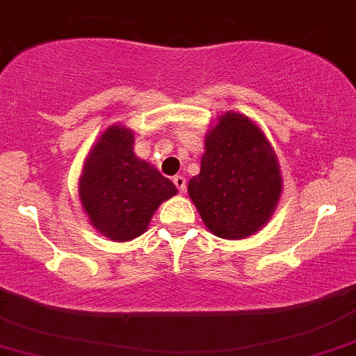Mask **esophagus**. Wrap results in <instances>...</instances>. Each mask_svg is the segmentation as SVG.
Masks as SVG:
<instances>
[{
  "instance_id": "esophagus-1",
  "label": "esophagus",
  "mask_w": 356,
  "mask_h": 356,
  "mask_svg": "<svg viewBox=\"0 0 356 356\" xmlns=\"http://www.w3.org/2000/svg\"><path fill=\"white\" fill-rule=\"evenodd\" d=\"M174 184H175V188H177L181 193L186 191V179L182 177V175H175Z\"/></svg>"
}]
</instances>
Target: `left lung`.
I'll list each match as a JSON object with an SVG mask.
<instances>
[{"label": "left lung", "mask_w": 356, "mask_h": 356, "mask_svg": "<svg viewBox=\"0 0 356 356\" xmlns=\"http://www.w3.org/2000/svg\"><path fill=\"white\" fill-rule=\"evenodd\" d=\"M204 136L200 174L189 198L213 236L246 239L267 225L282 193L274 146L246 115L225 111Z\"/></svg>", "instance_id": "8db88e82"}]
</instances>
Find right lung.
Wrapping results in <instances>:
<instances>
[{"mask_svg": "<svg viewBox=\"0 0 356 356\" xmlns=\"http://www.w3.org/2000/svg\"><path fill=\"white\" fill-rule=\"evenodd\" d=\"M175 195L167 177L138 158L134 131L122 124L102 132L79 177L82 210L99 234L117 243L145 234L158 207Z\"/></svg>", "mask_w": 356, "mask_h": 356, "instance_id": "add662e5", "label": "right lung"}]
</instances>
